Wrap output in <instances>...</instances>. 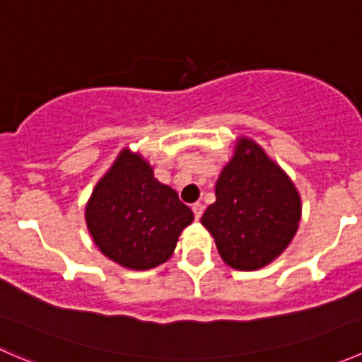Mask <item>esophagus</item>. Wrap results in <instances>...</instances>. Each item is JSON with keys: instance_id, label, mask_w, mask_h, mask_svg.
<instances>
[{"instance_id": "34e87169", "label": "esophagus", "mask_w": 362, "mask_h": 362, "mask_svg": "<svg viewBox=\"0 0 362 362\" xmlns=\"http://www.w3.org/2000/svg\"><path fill=\"white\" fill-rule=\"evenodd\" d=\"M203 210H204L203 203H194V204H192V211H194V217H196V221H199V218H202V215H203Z\"/></svg>"}]
</instances>
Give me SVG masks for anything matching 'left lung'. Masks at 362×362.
I'll use <instances>...</instances> for the list:
<instances>
[{
  "instance_id": "8db88e82",
  "label": "left lung",
  "mask_w": 362,
  "mask_h": 362,
  "mask_svg": "<svg viewBox=\"0 0 362 362\" xmlns=\"http://www.w3.org/2000/svg\"><path fill=\"white\" fill-rule=\"evenodd\" d=\"M215 198L202 224L231 268H264L293 242L301 221V196L289 175L252 138H236L215 184Z\"/></svg>"
}]
</instances>
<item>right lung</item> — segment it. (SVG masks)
<instances>
[{
	"label": "right lung",
	"mask_w": 362,
	"mask_h": 362,
	"mask_svg": "<svg viewBox=\"0 0 362 362\" xmlns=\"http://www.w3.org/2000/svg\"><path fill=\"white\" fill-rule=\"evenodd\" d=\"M194 214L138 152L122 148L86 204V224L103 255L127 269H151L173 255Z\"/></svg>",
	"instance_id": "add662e5"
}]
</instances>
